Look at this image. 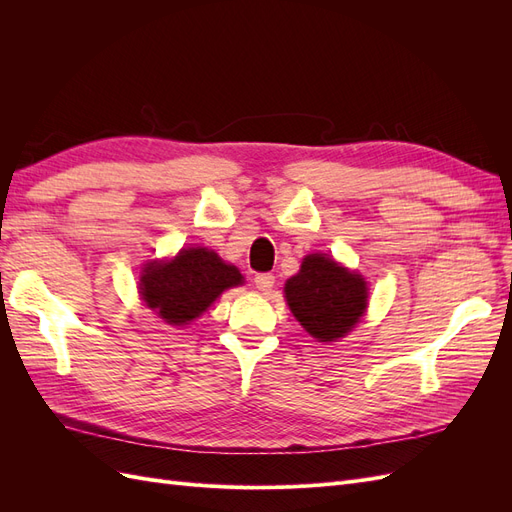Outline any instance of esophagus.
<instances>
[{"label":"esophagus","instance_id":"34e87169","mask_svg":"<svg viewBox=\"0 0 512 512\" xmlns=\"http://www.w3.org/2000/svg\"><path fill=\"white\" fill-rule=\"evenodd\" d=\"M254 282H256V288L260 292H269L275 286V275H271V273H258L254 277Z\"/></svg>","mask_w":512,"mask_h":512}]
</instances>
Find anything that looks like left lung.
Instances as JSON below:
<instances>
[{"label":"left lung","instance_id":"obj_1","mask_svg":"<svg viewBox=\"0 0 512 512\" xmlns=\"http://www.w3.org/2000/svg\"><path fill=\"white\" fill-rule=\"evenodd\" d=\"M284 292L294 318L320 342L344 337L367 307L363 277L322 254L307 256L301 271L286 282Z\"/></svg>","mask_w":512,"mask_h":512}]
</instances>
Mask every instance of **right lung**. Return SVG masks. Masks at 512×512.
<instances>
[{
    "label": "right lung",
    "instance_id": "add662e5",
    "mask_svg": "<svg viewBox=\"0 0 512 512\" xmlns=\"http://www.w3.org/2000/svg\"><path fill=\"white\" fill-rule=\"evenodd\" d=\"M243 284L237 267L207 247L181 250L170 262H149L141 275L147 307L175 327L198 318L226 288Z\"/></svg>",
    "mask_w": 512,
    "mask_h": 512
}]
</instances>
